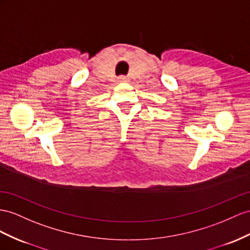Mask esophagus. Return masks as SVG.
<instances>
[{
	"mask_svg": "<svg viewBox=\"0 0 250 250\" xmlns=\"http://www.w3.org/2000/svg\"><path fill=\"white\" fill-rule=\"evenodd\" d=\"M118 81L119 82H127L129 80H127V78H126L125 76H120L119 78H118Z\"/></svg>",
	"mask_w": 250,
	"mask_h": 250,
	"instance_id": "obj_1",
	"label": "esophagus"
}]
</instances>
